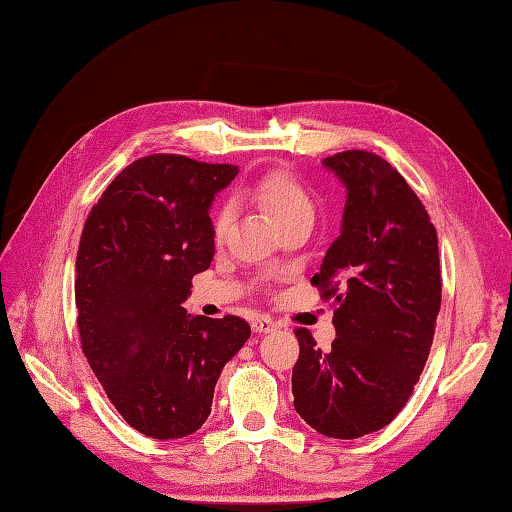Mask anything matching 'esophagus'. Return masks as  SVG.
Returning <instances> with one entry per match:
<instances>
[{"mask_svg": "<svg viewBox=\"0 0 512 512\" xmlns=\"http://www.w3.org/2000/svg\"><path fill=\"white\" fill-rule=\"evenodd\" d=\"M252 330L254 332H276L278 330V323L276 321H273L271 317H256L254 321H252Z\"/></svg>", "mask_w": 512, "mask_h": 512, "instance_id": "1", "label": "esophagus"}]
</instances>
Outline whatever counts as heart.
<instances>
[{
  "label": "heart",
  "instance_id": "heart-1",
  "mask_svg": "<svg viewBox=\"0 0 512 512\" xmlns=\"http://www.w3.org/2000/svg\"><path fill=\"white\" fill-rule=\"evenodd\" d=\"M247 195L252 197L260 208L267 210L278 228H284L289 226V223L302 219H315L313 195L306 189V184L289 169H271L263 173V176H258L249 184ZM230 223L232 208L228 204H223L213 215V234L217 239L226 236Z\"/></svg>",
  "mask_w": 512,
  "mask_h": 512
}]
</instances>
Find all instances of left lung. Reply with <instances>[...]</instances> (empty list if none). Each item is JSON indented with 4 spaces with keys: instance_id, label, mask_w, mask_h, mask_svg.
Instances as JSON below:
<instances>
[{
    "instance_id": "8db88e82",
    "label": "left lung",
    "mask_w": 512,
    "mask_h": 512,
    "mask_svg": "<svg viewBox=\"0 0 512 512\" xmlns=\"http://www.w3.org/2000/svg\"><path fill=\"white\" fill-rule=\"evenodd\" d=\"M347 189L343 228L315 284L334 302L336 339L321 352L297 328L293 404L330 439H358L391 423L413 395L441 308L436 230L421 199L389 162L350 149L328 156Z\"/></svg>"
}]
</instances>
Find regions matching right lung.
Masks as SVG:
<instances>
[{
  "instance_id": "obj_1",
  "label": "right lung",
  "mask_w": 512,
  "mask_h": 512,
  "mask_svg": "<svg viewBox=\"0 0 512 512\" xmlns=\"http://www.w3.org/2000/svg\"><path fill=\"white\" fill-rule=\"evenodd\" d=\"M236 173L178 154L145 156L108 184L84 223L82 352L119 415L152 439L202 428L221 369L252 334L241 317H191L182 306L215 256L208 208Z\"/></svg>"
}]
</instances>
